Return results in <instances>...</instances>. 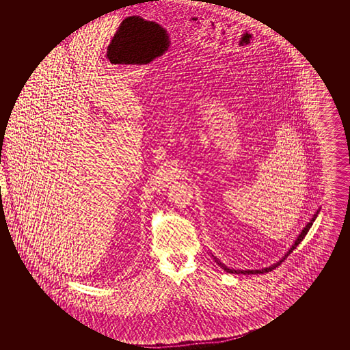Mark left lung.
Returning a JSON list of instances; mask_svg holds the SVG:
<instances>
[{
  "label": "left lung",
  "instance_id": "obj_1",
  "mask_svg": "<svg viewBox=\"0 0 350 350\" xmlns=\"http://www.w3.org/2000/svg\"><path fill=\"white\" fill-rule=\"evenodd\" d=\"M318 212H319V209H317V212L313 214V217L309 219V222L306 224V227L301 230V232L299 233V236L297 237V240L294 241V244L291 245V247L287 250L286 254L284 255L278 262H275V265H269V267H265V268H262V269H233V268H228V267H226V265H223L221 260H218L214 255H212L213 259H214V262L217 263V265H219L221 268H222L223 271H226V272H228V273H233V275H258V273H267V272H269V271H273L275 267H278V265H281L285 259H286L288 254H291L293 253V250L294 249H297V245L300 244L301 241H303V239L306 237V234H307L308 231H309V228L312 227V224L313 222L316 221V218H317Z\"/></svg>",
  "mask_w": 350,
  "mask_h": 350
}]
</instances>
